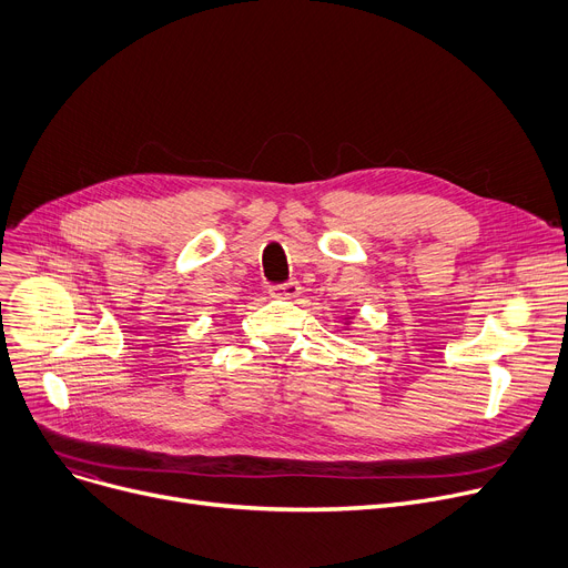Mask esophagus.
<instances>
[{
	"label": "esophagus",
	"instance_id": "34e87169",
	"mask_svg": "<svg viewBox=\"0 0 568 568\" xmlns=\"http://www.w3.org/2000/svg\"><path fill=\"white\" fill-rule=\"evenodd\" d=\"M298 294H301V285H298L296 281H287L285 285L272 287V296H276V298H287V301H292V298H296Z\"/></svg>",
	"mask_w": 568,
	"mask_h": 568
}]
</instances>
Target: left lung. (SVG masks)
<instances>
[{
    "label": "left lung",
    "instance_id": "1",
    "mask_svg": "<svg viewBox=\"0 0 568 568\" xmlns=\"http://www.w3.org/2000/svg\"><path fill=\"white\" fill-rule=\"evenodd\" d=\"M352 322H354V317H345V328H349Z\"/></svg>",
    "mask_w": 568,
    "mask_h": 568
}]
</instances>
